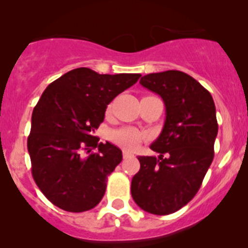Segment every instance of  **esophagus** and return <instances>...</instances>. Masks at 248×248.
<instances>
[{
	"mask_svg": "<svg viewBox=\"0 0 248 248\" xmlns=\"http://www.w3.org/2000/svg\"><path fill=\"white\" fill-rule=\"evenodd\" d=\"M133 154H132L131 152H127V150H124V159L126 160V159H129V158H133Z\"/></svg>",
	"mask_w": 248,
	"mask_h": 248,
	"instance_id": "34e87169",
	"label": "esophagus"
}]
</instances>
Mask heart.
I'll use <instances>...</instances> for the list:
<instances>
[{
  "label": "heart",
  "mask_w": 248,
  "mask_h": 248,
  "mask_svg": "<svg viewBox=\"0 0 248 248\" xmlns=\"http://www.w3.org/2000/svg\"><path fill=\"white\" fill-rule=\"evenodd\" d=\"M144 138V133L133 127H124L111 133V140L124 149H135Z\"/></svg>",
  "instance_id": "1"
}]
</instances>
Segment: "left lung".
Listing matches in <instances>:
<instances>
[{
  "mask_svg": "<svg viewBox=\"0 0 248 248\" xmlns=\"http://www.w3.org/2000/svg\"><path fill=\"white\" fill-rule=\"evenodd\" d=\"M140 84L156 93L166 108L160 136L150 144L159 156H140V169L131 184L133 201L155 215L186 205L200 189L214 158L218 135L210 93L181 71L150 73Z\"/></svg>",
  "mask_w": 248,
  "mask_h": 248,
  "instance_id": "1",
  "label": "left lung"
}]
</instances>
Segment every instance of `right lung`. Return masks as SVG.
I'll return each mask as SVG.
<instances>
[{
  "label": "right lung",
  "instance_id": "add662e5",
  "mask_svg": "<svg viewBox=\"0 0 248 248\" xmlns=\"http://www.w3.org/2000/svg\"><path fill=\"white\" fill-rule=\"evenodd\" d=\"M140 77L138 73L99 75L80 67L64 73L43 93L31 115L28 152L34 181L52 204L72 213L99 204L122 152L108 142L98 143L93 133L104 121L108 104ZM93 147L98 152L90 153Z\"/></svg>",
  "mask_w": 248,
  "mask_h": 248
}]
</instances>
